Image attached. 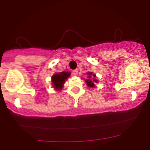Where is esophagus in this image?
Masks as SVG:
<instances>
[{
  "mask_svg": "<svg viewBox=\"0 0 150 150\" xmlns=\"http://www.w3.org/2000/svg\"><path fill=\"white\" fill-rule=\"evenodd\" d=\"M72 73L74 75H78V69H74L72 72Z\"/></svg>",
  "mask_w": 150,
  "mask_h": 150,
  "instance_id": "obj_1",
  "label": "esophagus"
}]
</instances>
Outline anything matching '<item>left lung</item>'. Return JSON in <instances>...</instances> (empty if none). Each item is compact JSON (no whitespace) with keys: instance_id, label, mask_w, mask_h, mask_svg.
I'll list each match as a JSON object with an SVG mask.
<instances>
[{"instance_id":"left-lung-1","label":"left lung","mask_w":150,"mask_h":150,"mask_svg":"<svg viewBox=\"0 0 150 150\" xmlns=\"http://www.w3.org/2000/svg\"><path fill=\"white\" fill-rule=\"evenodd\" d=\"M87 75H88V78H90L91 77H92V72H88V73H87ZM93 79L86 80V83H87V86H89V87H94V83H93L94 82L97 83L96 80H95V77H96V75H93Z\"/></svg>"}]
</instances>
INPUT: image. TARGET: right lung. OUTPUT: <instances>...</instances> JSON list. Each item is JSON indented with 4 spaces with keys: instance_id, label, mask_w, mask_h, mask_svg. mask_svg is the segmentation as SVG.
Instances as JSON below:
<instances>
[{
    "instance_id": "1",
    "label": "right lung",
    "mask_w": 150,
    "mask_h": 150,
    "mask_svg": "<svg viewBox=\"0 0 150 150\" xmlns=\"http://www.w3.org/2000/svg\"><path fill=\"white\" fill-rule=\"evenodd\" d=\"M70 75V72H62L59 73L55 74L52 76V83L54 85V88L56 89L61 90L64 85L65 80Z\"/></svg>"
}]
</instances>
